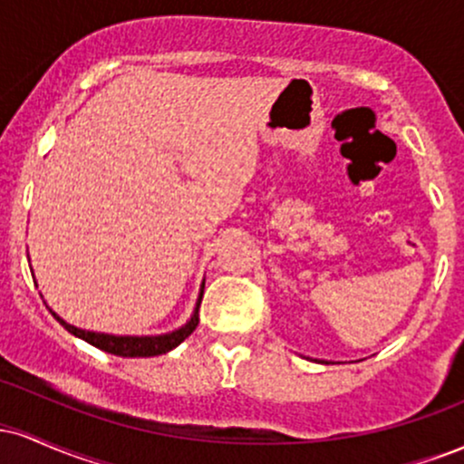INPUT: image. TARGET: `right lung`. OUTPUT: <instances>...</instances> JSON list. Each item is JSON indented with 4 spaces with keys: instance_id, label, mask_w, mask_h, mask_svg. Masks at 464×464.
Masks as SVG:
<instances>
[{
    "instance_id": "right-lung-1",
    "label": "right lung",
    "mask_w": 464,
    "mask_h": 464,
    "mask_svg": "<svg viewBox=\"0 0 464 464\" xmlns=\"http://www.w3.org/2000/svg\"><path fill=\"white\" fill-rule=\"evenodd\" d=\"M205 287V284H202ZM202 301V290L198 296V303H196L194 314L188 321V324L177 329V332L169 334H161V335H111V334H98V332H87V329H78L73 324H69L58 316L56 312H52V316L56 318L63 327L67 329L69 334H73L76 338H82L84 343L93 344V347L106 351V353L120 355V358H152V355H161L172 351L174 347H179L188 335L198 327V307Z\"/></svg>"
}]
</instances>
